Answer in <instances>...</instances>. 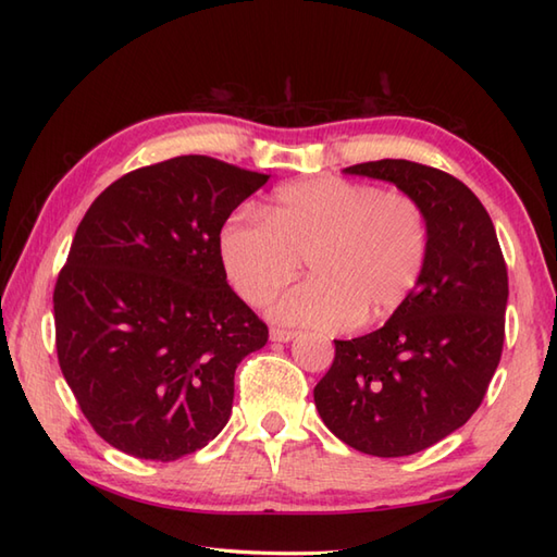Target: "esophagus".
Wrapping results in <instances>:
<instances>
[{"mask_svg":"<svg viewBox=\"0 0 557 557\" xmlns=\"http://www.w3.org/2000/svg\"><path fill=\"white\" fill-rule=\"evenodd\" d=\"M294 337H297V333H294V330H282V327H272L270 330V339L272 342H289Z\"/></svg>","mask_w":557,"mask_h":557,"instance_id":"34e87169","label":"esophagus"}]
</instances>
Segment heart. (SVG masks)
Listing matches in <instances>:
<instances>
[{
    "mask_svg": "<svg viewBox=\"0 0 557 557\" xmlns=\"http://www.w3.org/2000/svg\"><path fill=\"white\" fill-rule=\"evenodd\" d=\"M218 251L248 304L268 301L306 258L313 277L280 294L270 315L335 333L383 321L409 301L429 265L431 222L411 194L313 176L282 186L265 218L234 210L220 227Z\"/></svg>",
    "mask_w": 557,
    "mask_h": 557,
    "instance_id": "1",
    "label": "heart"
}]
</instances>
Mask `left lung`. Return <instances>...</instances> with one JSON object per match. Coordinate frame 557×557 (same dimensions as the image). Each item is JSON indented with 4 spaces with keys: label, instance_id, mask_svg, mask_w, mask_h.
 <instances>
[{
    "label": "left lung",
    "instance_id": "8db88e82",
    "mask_svg": "<svg viewBox=\"0 0 557 557\" xmlns=\"http://www.w3.org/2000/svg\"><path fill=\"white\" fill-rule=\"evenodd\" d=\"M411 194L431 222L421 285L373 333L335 339L315 409L342 443L373 457H407L474 413L505 342L507 265L486 208L457 176L411 160L351 164Z\"/></svg>",
    "mask_w": 557,
    "mask_h": 557
}]
</instances>
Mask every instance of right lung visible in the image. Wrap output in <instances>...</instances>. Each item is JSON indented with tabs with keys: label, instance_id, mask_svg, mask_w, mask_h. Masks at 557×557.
<instances>
[{
	"label": "right lung",
	"instance_id": "1",
	"mask_svg": "<svg viewBox=\"0 0 557 557\" xmlns=\"http://www.w3.org/2000/svg\"><path fill=\"white\" fill-rule=\"evenodd\" d=\"M268 180L182 156L124 174L83 215L54 285V342L104 443L172 461L230 421L234 371L268 325L227 285L218 234Z\"/></svg>",
	"mask_w": 557,
	"mask_h": 557
}]
</instances>
